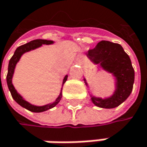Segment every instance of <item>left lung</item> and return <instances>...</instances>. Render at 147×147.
Here are the masks:
<instances>
[{
    "instance_id": "8db88e82",
    "label": "left lung",
    "mask_w": 147,
    "mask_h": 147,
    "mask_svg": "<svg viewBox=\"0 0 147 147\" xmlns=\"http://www.w3.org/2000/svg\"><path fill=\"white\" fill-rule=\"evenodd\" d=\"M87 56L95 63L113 74L117 79V89L113 96L108 99L92 96L93 103L102 108L119 106L130 95L135 81V70L129 55L119 44L101 40L94 49L89 50Z\"/></svg>"
}]
</instances>
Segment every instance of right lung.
Here are the masks:
<instances>
[{"label":"right lung","instance_id":"obj_1","mask_svg":"<svg viewBox=\"0 0 147 147\" xmlns=\"http://www.w3.org/2000/svg\"><path fill=\"white\" fill-rule=\"evenodd\" d=\"M53 41L52 40H41V39H39V40H34L30 42H28L25 45H23V46H20L19 47H18L13 54V56L11 57V58L10 59L9 64H8V72H7V86H8V89H9L10 92H11V95L12 96V98L14 99V101L16 102H18L20 106H22L23 107L28 109V111H31V112H34V113H41V112H44L46 111L48 109H51L52 107H54L56 105H57V103L60 101L61 98H62V91L59 95V96L57 98V100L54 101L53 103L51 104H48L46 106H43V107H36V106H33L31 104H29L28 102L26 101H24L21 96L20 95L18 94L17 90H15V88L13 87L12 84H11V78H12V75H13V73H14V68H15V66L17 64V63L19 61L21 56L28 51H31V50H34L37 47H40V46H42L43 44L44 45H50V44H52ZM67 79V76L66 75L63 80V84L66 82Z\"/></svg>","mask_w":147,"mask_h":147}]
</instances>
